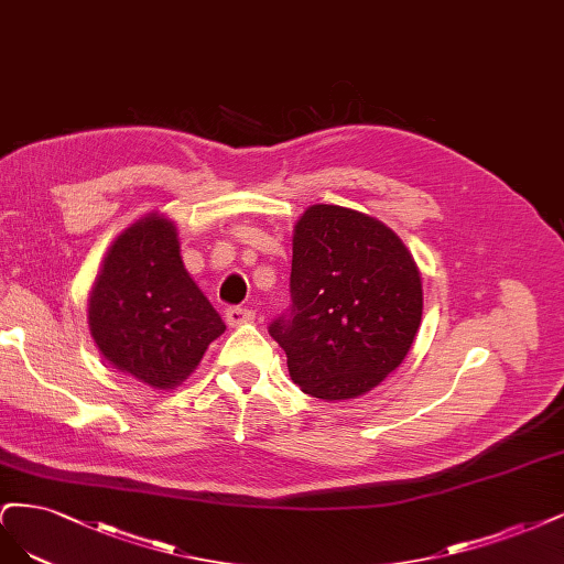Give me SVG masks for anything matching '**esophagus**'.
Returning <instances> with one entry per match:
<instances>
[{
  "mask_svg": "<svg viewBox=\"0 0 564 564\" xmlns=\"http://www.w3.org/2000/svg\"><path fill=\"white\" fill-rule=\"evenodd\" d=\"M227 325H231V328H236V325H243V323H252V318H256V314L250 312V308H241V306H231L227 308Z\"/></svg>",
  "mask_w": 564,
  "mask_h": 564,
  "instance_id": "obj_1",
  "label": "esophagus"
}]
</instances>
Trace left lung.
Returning <instances> with one entry per match:
<instances>
[{"mask_svg": "<svg viewBox=\"0 0 564 564\" xmlns=\"http://www.w3.org/2000/svg\"><path fill=\"white\" fill-rule=\"evenodd\" d=\"M293 306L269 335L295 384L321 401H349L381 384L412 349L422 323V274L377 217L308 206L293 229Z\"/></svg>", "mask_w": 564, "mask_h": 564, "instance_id": "8db88e82", "label": "left lung"}]
</instances>
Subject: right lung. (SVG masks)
<instances>
[{
    "instance_id": "add662e5",
    "label": "right lung",
    "mask_w": 564,
    "mask_h": 564,
    "mask_svg": "<svg viewBox=\"0 0 564 564\" xmlns=\"http://www.w3.org/2000/svg\"><path fill=\"white\" fill-rule=\"evenodd\" d=\"M88 330L115 370L154 391L183 384L227 330L185 269L169 215H142L112 241L88 295Z\"/></svg>"
}]
</instances>
